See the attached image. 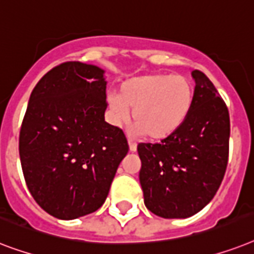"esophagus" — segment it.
Wrapping results in <instances>:
<instances>
[{
	"mask_svg": "<svg viewBox=\"0 0 254 254\" xmlns=\"http://www.w3.org/2000/svg\"><path fill=\"white\" fill-rule=\"evenodd\" d=\"M128 147H129V152H136V149H137L136 143H133V141L128 140Z\"/></svg>",
	"mask_w": 254,
	"mask_h": 254,
	"instance_id": "esophagus-1",
	"label": "esophagus"
}]
</instances>
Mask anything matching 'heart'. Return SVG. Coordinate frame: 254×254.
<instances>
[{"label":"heart","mask_w":254,"mask_h":254,"mask_svg":"<svg viewBox=\"0 0 254 254\" xmlns=\"http://www.w3.org/2000/svg\"><path fill=\"white\" fill-rule=\"evenodd\" d=\"M194 105V85L184 76L149 73L122 82L118 94L107 95L111 123L117 127L129 121L132 132L151 140H164L177 132Z\"/></svg>","instance_id":"1"}]
</instances>
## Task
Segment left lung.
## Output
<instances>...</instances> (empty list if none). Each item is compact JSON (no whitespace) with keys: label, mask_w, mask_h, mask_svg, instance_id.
Here are the masks:
<instances>
[{"label":"left lung","mask_w":254,"mask_h":254,"mask_svg":"<svg viewBox=\"0 0 254 254\" xmlns=\"http://www.w3.org/2000/svg\"><path fill=\"white\" fill-rule=\"evenodd\" d=\"M194 105L188 119L160 144H139L144 204L157 216L186 219L206 207L228 162L230 114L204 73L192 70Z\"/></svg>","instance_id":"1"}]
</instances>
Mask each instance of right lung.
I'll return each mask as SVG.
<instances>
[{"label":"right lung","instance_id":"right-lung-1","mask_svg":"<svg viewBox=\"0 0 254 254\" xmlns=\"http://www.w3.org/2000/svg\"><path fill=\"white\" fill-rule=\"evenodd\" d=\"M105 70L69 62L35 85L19 133L28 190L46 212L72 220L98 210L128 144L105 121Z\"/></svg>","mask_w":254,"mask_h":254}]
</instances>
